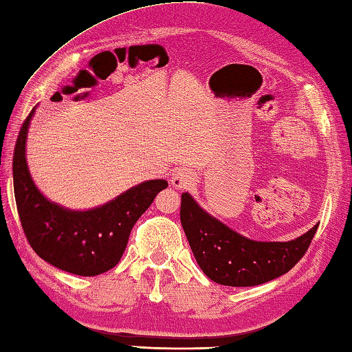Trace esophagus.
<instances>
[{"instance_id":"esophagus-1","label":"esophagus","mask_w":352,"mask_h":352,"mask_svg":"<svg viewBox=\"0 0 352 352\" xmlns=\"http://www.w3.org/2000/svg\"><path fill=\"white\" fill-rule=\"evenodd\" d=\"M194 183V174L189 169H177L170 178V184L175 189H186Z\"/></svg>"}]
</instances>
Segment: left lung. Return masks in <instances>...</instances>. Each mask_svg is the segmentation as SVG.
<instances>
[{"mask_svg":"<svg viewBox=\"0 0 352 352\" xmlns=\"http://www.w3.org/2000/svg\"><path fill=\"white\" fill-rule=\"evenodd\" d=\"M180 220L201 271L225 286H255L283 276L303 257L318 228L289 241H257L208 214L189 192L182 194Z\"/></svg>","mask_w":352,"mask_h":352,"instance_id":"1","label":"left lung"}]
</instances>
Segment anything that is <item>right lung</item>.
Here are the masks:
<instances>
[{
    "label": "right lung",
    "mask_w": 352,
    "mask_h": 352,
    "mask_svg": "<svg viewBox=\"0 0 352 352\" xmlns=\"http://www.w3.org/2000/svg\"><path fill=\"white\" fill-rule=\"evenodd\" d=\"M25 118L14 152V190L18 215L30 246L61 271L94 277L118 263L133 225L155 195L168 188L166 180H148L132 186L101 206L75 210L50 201L30 175L25 142L30 120Z\"/></svg>",
    "instance_id": "right-lung-1"
}]
</instances>
